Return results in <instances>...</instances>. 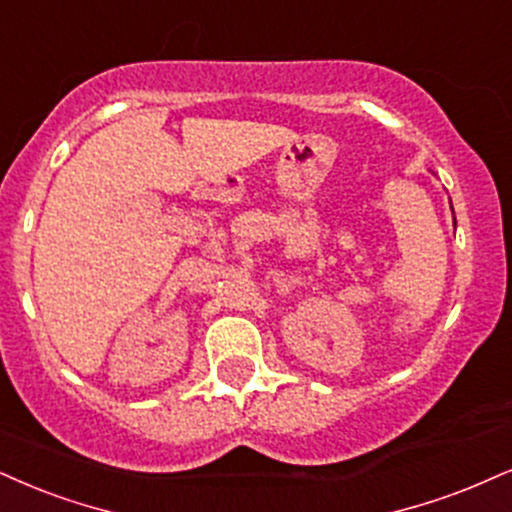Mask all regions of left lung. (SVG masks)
<instances>
[{
    "label": "left lung",
    "mask_w": 512,
    "mask_h": 512,
    "mask_svg": "<svg viewBox=\"0 0 512 512\" xmlns=\"http://www.w3.org/2000/svg\"><path fill=\"white\" fill-rule=\"evenodd\" d=\"M451 208H453V206H451Z\"/></svg>",
    "instance_id": "1"
}]
</instances>
